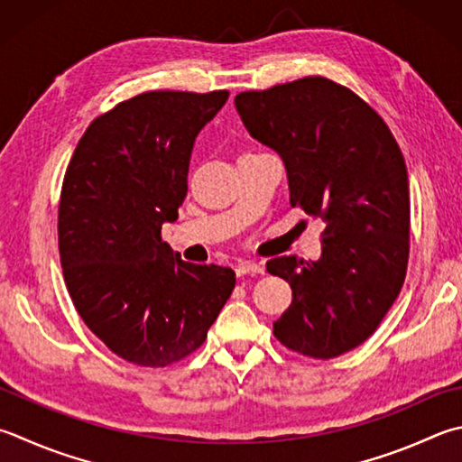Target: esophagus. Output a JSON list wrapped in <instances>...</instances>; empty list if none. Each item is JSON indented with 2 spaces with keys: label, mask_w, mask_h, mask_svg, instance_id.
<instances>
[{
  "label": "esophagus",
  "mask_w": 462,
  "mask_h": 462,
  "mask_svg": "<svg viewBox=\"0 0 462 462\" xmlns=\"http://www.w3.org/2000/svg\"><path fill=\"white\" fill-rule=\"evenodd\" d=\"M235 273L239 277L243 275H261L265 273V267L257 263V261H241V263L235 265Z\"/></svg>",
  "instance_id": "esophagus-1"
}]
</instances>
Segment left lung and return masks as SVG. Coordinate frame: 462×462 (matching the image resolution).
Wrapping results in <instances>:
<instances>
[{
  "label": "left lung",
  "instance_id": "left-lung-1",
  "mask_svg": "<svg viewBox=\"0 0 462 462\" xmlns=\"http://www.w3.org/2000/svg\"><path fill=\"white\" fill-rule=\"evenodd\" d=\"M235 108L282 156L291 207L326 223L318 261H267L293 293L273 336L318 360L350 352L376 332L406 277L411 195L400 146L358 94L321 76L241 92Z\"/></svg>",
  "mask_w": 462,
  "mask_h": 462
}]
</instances>
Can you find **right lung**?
I'll list each match as a JSON object with an SVG mask.
<instances>
[{"label": "right lung", "instance_id": "obj_1", "mask_svg": "<svg viewBox=\"0 0 462 462\" xmlns=\"http://www.w3.org/2000/svg\"><path fill=\"white\" fill-rule=\"evenodd\" d=\"M227 98L138 94L92 120L66 169L58 247L68 293L90 332L138 366L201 347L235 287L231 267L187 263L161 237L187 197L195 138Z\"/></svg>", "mask_w": 462, "mask_h": 462}]
</instances>
